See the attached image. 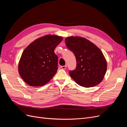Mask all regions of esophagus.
Returning a JSON list of instances; mask_svg holds the SVG:
<instances>
[{"instance_id": "34e87169", "label": "esophagus", "mask_w": 127, "mask_h": 127, "mask_svg": "<svg viewBox=\"0 0 127 127\" xmlns=\"http://www.w3.org/2000/svg\"><path fill=\"white\" fill-rule=\"evenodd\" d=\"M61 68L63 69H65L66 68V65H64V66H61Z\"/></svg>"}]
</instances>
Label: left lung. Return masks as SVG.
I'll use <instances>...</instances> for the list:
<instances>
[{
	"mask_svg": "<svg viewBox=\"0 0 127 127\" xmlns=\"http://www.w3.org/2000/svg\"><path fill=\"white\" fill-rule=\"evenodd\" d=\"M69 50L74 53L76 67L69 72L75 82L85 88L101 83L107 72V63L103 53L95 44L83 37L70 36L65 39Z\"/></svg>",
	"mask_w": 127,
	"mask_h": 127,
	"instance_id": "left-lung-1",
	"label": "left lung"
}]
</instances>
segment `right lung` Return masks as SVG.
<instances>
[{"mask_svg":"<svg viewBox=\"0 0 127 127\" xmlns=\"http://www.w3.org/2000/svg\"><path fill=\"white\" fill-rule=\"evenodd\" d=\"M63 37L47 35L36 39L23 51L18 63V72L31 87H40L48 82L58 69V57L54 53Z\"/></svg>","mask_w":127,"mask_h":127,"instance_id":"add662e5","label":"right lung"}]
</instances>
